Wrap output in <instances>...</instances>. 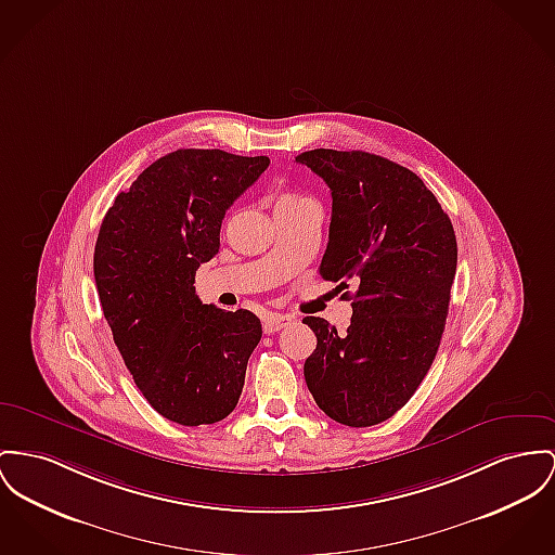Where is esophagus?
<instances>
[{"mask_svg":"<svg viewBox=\"0 0 555 555\" xmlns=\"http://www.w3.org/2000/svg\"><path fill=\"white\" fill-rule=\"evenodd\" d=\"M291 324V318L288 315H280V313H269L264 320H262V331L264 334L278 333L282 328H286Z\"/></svg>","mask_w":555,"mask_h":555,"instance_id":"obj_1","label":"esophagus"}]
</instances>
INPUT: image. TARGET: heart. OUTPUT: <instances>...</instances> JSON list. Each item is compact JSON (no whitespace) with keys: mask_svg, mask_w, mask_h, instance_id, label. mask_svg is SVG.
Instances as JSON below:
<instances>
[{"mask_svg":"<svg viewBox=\"0 0 555 555\" xmlns=\"http://www.w3.org/2000/svg\"><path fill=\"white\" fill-rule=\"evenodd\" d=\"M305 204H313L307 195L296 193V191H284L275 197V210H286V208H296V206H305Z\"/></svg>","mask_w":555,"mask_h":555,"instance_id":"b5f03b06","label":"heart"}]
</instances>
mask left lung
I'll return each instance as SVG.
<instances>
[{"label":"left lung","mask_w":555,"mask_h":555,"mask_svg":"<svg viewBox=\"0 0 555 555\" xmlns=\"http://www.w3.org/2000/svg\"><path fill=\"white\" fill-rule=\"evenodd\" d=\"M295 159L333 193L320 275L336 291L356 286L347 333L322 318L302 320L318 336L305 380L336 423L378 425L406 404L436 360L456 273L454 229L436 195L391 159L334 149Z\"/></svg>","instance_id":"left-lung-1"}]
</instances>
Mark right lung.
Returning a JSON list of instances; mask_svg holds the SVG:
<instances>
[{
  "instance_id": "right-lung-1",
  "label": "right lung",
  "mask_w": 555,
  "mask_h": 555,
  "mask_svg": "<svg viewBox=\"0 0 555 555\" xmlns=\"http://www.w3.org/2000/svg\"><path fill=\"white\" fill-rule=\"evenodd\" d=\"M267 166V155L172 151L115 197L96 237V291L124 364L149 404L185 427L233 412L259 345L253 311L204 305L193 284L219 253L224 212Z\"/></svg>"
}]
</instances>
